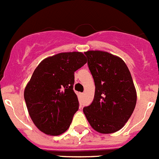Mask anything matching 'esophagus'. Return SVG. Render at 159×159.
<instances>
[{
	"mask_svg": "<svg viewBox=\"0 0 159 159\" xmlns=\"http://www.w3.org/2000/svg\"><path fill=\"white\" fill-rule=\"evenodd\" d=\"M84 93H81V95H82V96H84Z\"/></svg>",
	"mask_w": 159,
	"mask_h": 159,
	"instance_id": "esophagus-1",
	"label": "esophagus"
}]
</instances>
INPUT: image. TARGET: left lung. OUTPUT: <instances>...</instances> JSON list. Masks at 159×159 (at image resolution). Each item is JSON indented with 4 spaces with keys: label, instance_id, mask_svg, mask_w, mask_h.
I'll use <instances>...</instances> for the list:
<instances>
[{
    "label": "left lung",
    "instance_id": "obj_1",
    "mask_svg": "<svg viewBox=\"0 0 159 159\" xmlns=\"http://www.w3.org/2000/svg\"><path fill=\"white\" fill-rule=\"evenodd\" d=\"M95 85V96L84 113L92 128L102 134L118 131L128 121L137 100L128 67L122 59L102 51L84 52Z\"/></svg>",
    "mask_w": 159,
    "mask_h": 159
}]
</instances>
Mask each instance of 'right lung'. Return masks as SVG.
<instances>
[{
    "mask_svg": "<svg viewBox=\"0 0 159 159\" xmlns=\"http://www.w3.org/2000/svg\"><path fill=\"white\" fill-rule=\"evenodd\" d=\"M87 63L82 52H62L39 64L25 89L32 122L40 131L59 135L68 129L79 109L74 73Z\"/></svg>",
    "mask_w": 159,
    "mask_h": 159,
    "instance_id": "1",
    "label": "right lung"
}]
</instances>
